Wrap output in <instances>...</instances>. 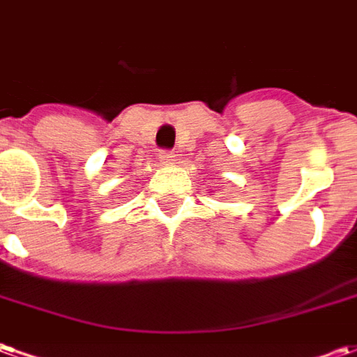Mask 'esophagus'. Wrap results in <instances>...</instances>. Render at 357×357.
<instances>
[{
	"instance_id": "obj_1",
	"label": "esophagus",
	"mask_w": 357,
	"mask_h": 357,
	"mask_svg": "<svg viewBox=\"0 0 357 357\" xmlns=\"http://www.w3.org/2000/svg\"><path fill=\"white\" fill-rule=\"evenodd\" d=\"M158 160H160V164H166V166H170V164H174V160H176V153L174 151H160L158 153Z\"/></svg>"
}]
</instances>
